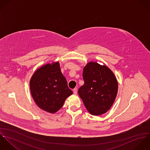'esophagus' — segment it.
Masks as SVG:
<instances>
[{"mask_svg":"<svg viewBox=\"0 0 150 150\" xmlns=\"http://www.w3.org/2000/svg\"><path fill=\"white\" fill-rule=\"evenodd\" d=\"M73 91L74 94V95H76V94H77V88H74L73 90Z\"/></svg>","mask_w":150,"mask_h":150,"instance_id":"1","label":"esophagus"}]
</instances>
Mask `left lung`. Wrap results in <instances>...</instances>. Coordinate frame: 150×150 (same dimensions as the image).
I'll list each match as a JSON object with an SVG mask.
<instances>
[{
    "mask_svg": "<svg viewBox=\"0 0 150 150\" xmlns=\"http://www.w3.org/2000/svg\"><path fill=\"white\" fill-rule=\"evenodd\" d=\"M84 84L78 91L87 110L94 115H102L112 106L118 92V82L106 66L90 62L83 69Z\"/></svg>",
    "mask_w": 150,
    "mask_h": 150,
    "instance_id": "left-lung-1",
    "label": "left lung"
}]
</instances>
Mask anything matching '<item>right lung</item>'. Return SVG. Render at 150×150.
I'll use <instances>...</instances> for the list:
<instances>
[{
    "mask_svg": "<svg viewBox=\"0 0 150 150\" xmlns=\"http://www.w3.org/2000/svg\"><path fill=\"white\" fill-rule=\"evenodd\" d=\"M30 88L36 105L51 113L58 111L66 99L73 93L59 62L45 64L37 70L30 79Z\"/></svg>",
    "mask_w": 150,
    "mask_h": 150,
    "instance_id": "right-lung-1",
    "label": "right lung"
}]
</instances>
